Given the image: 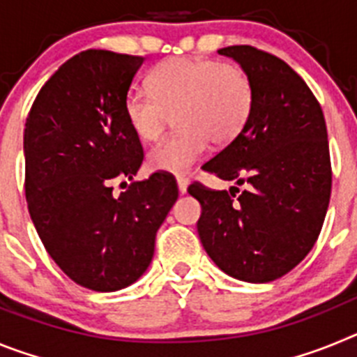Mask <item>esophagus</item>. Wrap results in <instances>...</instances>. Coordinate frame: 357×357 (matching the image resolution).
<instances>
[{
    "instance_id": "obj_1",
    "label": "esophagus",
    "mask_w": 357,
    "mask_h": 357,
    "mask_svg": "<svg viewBox=\"0 0 357 357\" xmlns=\"http://www.w3.org/2000/svg\"><path fill=\"white\" fill-rule=\"evenodd\" d=\"M176 184H178V191L184 195L185 191H188V176H184V175L176 176Z\"/></svg>"
}]
</instances>
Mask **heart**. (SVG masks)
I'll use <instances>...</instances> for the list:
<instances>
[{"label":"heart","instance_id":"heart-1","mask_svg":"<svg viewBox=\"0 0 357 357\" xmlns=\"http://www.w3.org/2000/svg\"><path fill=\"white\" fill-rule=\"evenodd\" d=\"M150 93L128 91L123 116L141 141H155L169 116L178 132L148 151L151 172L181 175L207 150L232 143L247 127L255 102L254 84L236 62L207 56H175L160 62L148 75Z\"/></svg>","mask_w":357,"mask_h":357}]
</instances>
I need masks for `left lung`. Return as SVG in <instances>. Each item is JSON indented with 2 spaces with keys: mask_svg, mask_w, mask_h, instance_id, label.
I'll return each instance as SVG.
<instances>
[{
  "mask_svg": "<svg viewBox=\"0 0 357 357\" xmlns=\"http://www.w3.org/2000/svg\"><path fill=\"white\" fill-rule=\"evenodd\" d=\"M218 53L250 75L255 102L241 134L202 168L247 189L195 182L188 191L200 202L198 236L218 268L270 282L304 259L326 220L333 185L326 119L307 84L279 56L247 44Z\"/></svg>",
  "mask_w": 357,
  "mask_h": 357,
  "instance_id": "1",
  "label": "left lung"
}]
</instances>
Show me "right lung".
<instances>
[{
  "mask_svg": "<svg viewBox=\"0 0 357 357\" xmlns=\"http://www.w3.org/2000/svg\"><path fill=\"white\" fill-rule=\"evenodd\" d=\"M143 56L85 50L56 69L33 100L24 128V193L44 248L93 291L135 282L178 197L172 175L134 181L144 159L123 116ZM132 182L123 194L112 182Z\"/></svg>",
  "mask_w": 357,
  "mask_h": 357,
  "instance_id": "add662e5",
  "label": "right lung"
}]
</instances>
